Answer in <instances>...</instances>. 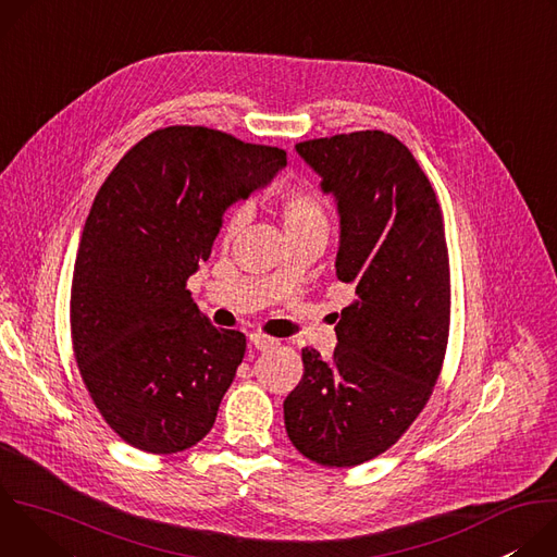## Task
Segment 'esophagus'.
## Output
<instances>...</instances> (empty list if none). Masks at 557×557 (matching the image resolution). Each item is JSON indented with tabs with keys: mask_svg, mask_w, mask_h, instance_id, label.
I'll list each match as a JSON object with an SVG mask.
<instances>
[{
	"mask_svg": "<svg viewBox=\"0 0 557 557\" xmlns=\"http://www.w3.org/2000/svg\"><path fill=\"white\" fill-rule=\"evenodd\" d=\"M251 346L256 350H271V348L277 346V339H273L269 335H262V333H256V335H251Z\"/></svg>",
	"mask_w": 557,
	"mask_h": 557,
	"instance_id": "1",
	"label": "esophagus"
}]
</instances>
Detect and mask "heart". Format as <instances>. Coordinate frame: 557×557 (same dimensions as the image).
Listing matches in <instances>:
<instances>
[{"label": "heart", "instance_id": "b5f03b06", "mask_svg": "<svg viewBox=\"0 0 557 557\" xmlns=\"http://www.w3.org/2000/svg\"><path fill=\"white\" fill-rule=\"evenodd\" d=\"M275 209L286 235L314 233V231L329 233L326 198L322 196L320 189L308 183H297L282 189L277 196ZM240 224H243V211H231L222 224V240L228 243L231 237L240 231Z\"/></svg>", "mask_w": 557, "mask_h": 557}]
</instances>
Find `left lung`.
Here are the masks:
<instances>
[{"label": "left lung", "instance_id": "left-lung-1", "mask_svg": "<svg viewBox=\"0 0 557 557\" xmlns=\"http://www.w3.org/2000/svg\"><path fill=\"white\" fill-rule=\"evenodd\" d=\"M335 194L337 277L357 299L342 310L331 361L301 350L284 401L290 443L324 467H355L389 449L423 412L449 337V253L443 211L412 151L363 129L297 143Z\"/></svg>", "mask_w": 557, "mask_h": 557}]
</instances>
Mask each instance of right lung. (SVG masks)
Here are the masks:
<instances>
[{
	"mask_svg": "<svg viewBox=\"0 0 557 557\" xmlns=\"http://www.w3.org/2000/svg\"><path fill=\"white\" fill-rule=\"evenodd\" d=\"M284 165L280 147L170 125L101 185L74 260L70 335L99 414L127 445L176 454L213 428L247 337L215 329L187 280L209 260L226 207Z\"/></svg>",
	"mask_w": 557,
	"mask_h": 557,
	"instance_id": "1",
	"label": "right lung"
}]
</instances>
